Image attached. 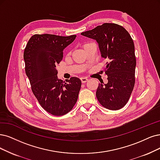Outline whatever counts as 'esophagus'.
<instances>
[{
    "label": "esophagus",
    "instance_id": "1",
    "mask_svg": "<svg viewBox=\"0 0 160 160\" xmlns=\"http://www.w3.org/2000/svg\"><path fill=\"white\" fill-rule=\"evenodd\" d=\"M80 80H81V82H82V83H83V84H84V83H86V82H88V79L87 78H80Z\"/></svg>",
    "mask_w": 160,
    "mask_h": 160
}]
</instances>
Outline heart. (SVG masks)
Segmentation results:
<instances>
[{"instance_id":"heart-1","label":"heart","mask_w":160,"mask_h":160,"mask_svg":"<svg viewBox=\"0 0 160 160\" xmlns=\"http://www.w3.org/2000/svg\"><path fill=\"white\" fill-rule=\"evenodd\" d=\"M88 44H89V43H86V44H84V46H86V45H88Z\"/></svg>"}]
</instances>
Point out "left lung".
Returning <instances> with one entry per match:
<instances>
[{"label": "left lung", "mask_w": 160, "mask_h": 160, "mask_svg": "<svg viewBox=\"0 0 160 160\" xmlns=\"http://www.w3.org/2000/svg\"><path fill=\"white\" fill-rule=\"evenodd\" d=\"M81 35L97 41L101 56L109 61L105 68L108 82H101L97 99L109 110L122 108L128 102L135 82L134 45L126 29L116 23H105Z\"/></svg>", "instance_id": "8db88e82"}]
</instances>
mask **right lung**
Returning <instances> with one entry per match:
<instances>
[{
    "label": "right lung",
    "instance_id": "obj_1",
    "mask_svg": "<svg viewBox=\"0 0 160 160\" xmlns=\"http://www.w3.org/2000/svg\"><path fill=\"white\" fill-rule=\"evenodd\" d=\"M76 37L35 34L28 41L23 52L26 74L32 90L41 107L52 115L68 113L78 98L81 80L72 77L63 82L58 79L56 68L62 60L64 49Z\"/></svg>",
    "mask_w": 160,
    "mask_h": 160
}]
</instances>
